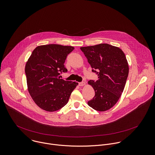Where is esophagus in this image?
I'll return each instance as SVG.
<instances>
[{"label":"esophagus","mask_w":155,"mask_h":155,"mask_svg":"<svg viewBox=\"0 0 155 155\" xmlns=\"http://www.w3.org/2000/svg\"><path fill=\"white\" fill-rule=\"evenodd\" d=\"M78 84H79V86H84V85L86 84V83H85V82H84V81H82V82L79 83H78Z\"/></svg>","instance_id":"obj_1"}]
</instances>
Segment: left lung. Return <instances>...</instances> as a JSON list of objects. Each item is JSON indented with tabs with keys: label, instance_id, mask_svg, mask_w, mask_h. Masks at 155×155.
<instances>
[{
	"label": "left lung",
	"instance_id": "1",
	"mask_svg": "<svg viewBox=\"0 0 155 155\" xmlns=\"http://www.w3.org/2000/svg\"><path fill=\"white\" fill-rule=\"evenodd\" d=\"M97 80H90L95 95L88 105L94 110L105 111L112 108L124 91L129 73V66L123 51L108 44L80 48Z\"/></svg>",
	"mask_w": 155,
	"mask_h": 155
}]
</instances>
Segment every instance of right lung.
<instances>
[{
	"instance_id": "1",
	"label": "right lung",
	"mask_w": 155,
	"mask_h": 155,
	"mask_svg": "<svg viewBox=\"0 0 155 155\" xmlns=\"http://www.w3.org/2000/svg\"><path fill=\"white\" fill-rule=\"evenodd\" d=\"M74 49L72 46L48 44L38 46L32 51L25 73L28 91L41 109L53 112L62 108L78 84L59 77L68 71L64 63Z\"/></svg>"
}]
</instances>
